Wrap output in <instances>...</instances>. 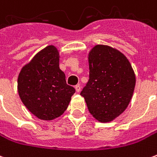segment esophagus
Segmentation results:
<instances>
[{"mask_svg":"<svg viewBox=\"0 0 157 157\" xmlns=\"http://www.w3.org/2000/svg\"><path fill=\"white\" fill-rule=\"evenodd\" d=\"M75 91H76V92H81V86L80 85H76L75 86Z\"/></svg>","mask_w":157,"mask_h":157,"instance_id":"obj_1","label":"esophagus"}]
</instances>
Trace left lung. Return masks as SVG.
<instances>
[{
    "label": "left lung",
    "mask_w": 157,
    "mask_h": 157,
    "mask_svg": "<svg viewBox=\"0 0 157 157\" xmlns=\"http://www.w3.org/2000/svg\"><path fill=\"white\" fill-rule=\"evenodd\" d=\"M88 63L89 81L81 95L98 121H113L131 101L135 71L126 56L109 45H95L88 53Z\"/></svg>",
    "instance_id": "left-lung-1"
}]
</instances>
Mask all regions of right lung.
Wrapping results in <instances>:
<instances>
[{
    "mask_svg": "<svg viewBox=\"0 0 157 157\" xmlns=\"http://www.w3.org/2000/svg\"><path fill=\"white\" fill-rule=\"evenodd\" d=\"M17 91L22 103L39 119L53 120L65 113L75 90L66 84L59 69L58 48L48 45L22 66Z\"/></svg>",
    "mask_w": 157,
    "mask_h": 157,
    "instance_id": "obj_1",
    "label": "right lung"
}]
</instances>
